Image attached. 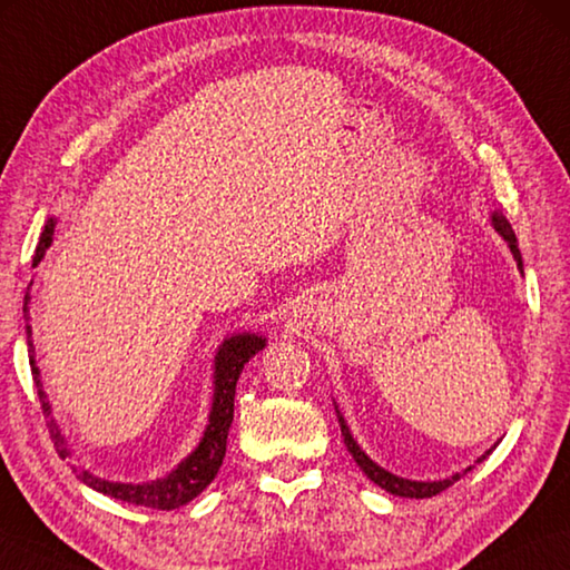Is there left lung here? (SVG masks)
I'll return each instance as SVG.
<instances>
[{
  "instance_id": "obj_1",
  "label": "left lung",
  "mask_w": 570,
  "mask_h": 570,
  "mask_svg": "<svg viewBox=\"0 0 570 570\" xmlns=\"http://www.w3.org/2000/svg\"><path fill=\"white\" fill-rule=\"evenodd\" d=\"M491 224H493V229L503 236L505 244H509V249H511V254H513V258H515V264H519V268L523 272V262H521V252H519V239H515V234H513V229H511L509 219H505V216H503L501 212H493V214H491ZM336 416H338V423H341V436H344L346 449H348L351 456H354V461L358 463V469L364 471V473L368 475V479L374 481L376 485H381V489L393 493V495H403V499H431V495L446 491L449 485H453L459 479H463L465 473L471 471V465H469V469H465L463 473H453L451 479H443V481H409V479H401V475H393V473H389L386 469H381L379 463L371 461V459L366 456V453L361 451V446L354 441V436H351V431H348V426H346L344 416H341L338 406H336ZM491 451H493V449H491ZM491 451H485L483 456L479 459V463H481L485 456H489Z\"/></svg>"
}]
</instances>
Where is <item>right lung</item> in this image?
Here are the masks:
<instances>
[{"label": "right lung", "mask_w": 570, "mask_h": 570, "mask_svg": "<svg viewBox=\"0 0 570 570\" xmlns=\"http://www.w3.org/2000/svg\"><path fill=\"white\" fill-rule=\"evenodd\" d=\"M57 219H49L45 224V232L39 236L35 262L37 266L41 258H45L47 249L51 246V236H55ZM24 318H27V351H29V366H32V379L41 401V411L51 413V406L47 401V393L41 389L39 379V366L35 361V344H32V326H29V292L24 296ZM266 346V338L258 334H234L224 338V344L216 351L214 358V401L209 411V423H206V431L189 456H186L177 469L164 475V479L149 481V483H119V481H107L99 479V475L89 471H79V481L87 483L89 489H95L105 495H111L117 501H127L134 505H147V509H159V511H171L179 509V505L189 503L196 499L206 485L214 481V475L219 473L224 453H226V439H229V426L234 421V393H236V381H239L244 364L254 354H258ZM49 433L51 441H55L57 453L61 459L71 456L67 449V441L61 436L57 421H49ZM77 471V469H75Z\"/></svg>", "instance_id": "add662e5"}]
</instances>
